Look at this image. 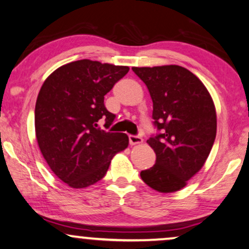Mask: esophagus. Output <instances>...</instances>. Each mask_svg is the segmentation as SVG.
Wrapping results in <instances>:
<instances>
[{"label":"esophagus","instance_id":"obj_1","mask_svg":"<svg viewBox=\"0 0 249 249\" xmlns=\"http://www.w3.org/2000/svg\"><path fill=\"white\" fill-rule=\"evenodd\" d=\"M128 141H130V144H138V143H141L142 142V139H141L140 137H138V135H133V134H130L128 135Z\"/></svg>","mask_w":249,"mask_h":249}]
</instances>
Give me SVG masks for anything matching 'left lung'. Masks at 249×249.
<instances>
[{
    "mask_svg": "<svg viewBox=\"0 0 249 249\" xmlns=\"http://www.w3.org/2000/svg\"><path fill=\"white\" fill-rule=\"evenodd\" d=\"M132 70L149 90L157 131L147 140L156 154L155 164L140 177L157 192L179 191L213 148L217 127L213 99L199 78L179 65Z\"/></svg>",
    "mask_w": 249,
    "mask_h": 249,
    "instance_id": "8db88e82",
    "label": "left lung"
}]
</instances>
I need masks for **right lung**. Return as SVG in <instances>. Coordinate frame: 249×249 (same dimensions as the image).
<instances>
[{
  "mask_svg": "<svg viewBox=\"0 0 249 249\" xmlns=\"http://www.w3.org/2000/svg\"><path fill=\"white\" fill-rule=\"evenodd\" d=\"M127 67L80 59L63 65L47 78L36 105V133L53 172L73 188L105 177L112 157L128 146L125 133L107 132L116 116L105 95L127 73Z\"/></svg>",
  "mask_w": 249,
  "mask_h": 249,
  "instance_id": "add662e5",
  "label": "right lung"
}]
</instances>
